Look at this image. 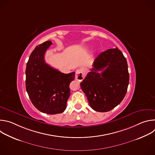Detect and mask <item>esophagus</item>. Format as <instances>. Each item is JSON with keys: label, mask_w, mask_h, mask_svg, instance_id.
<instances>
[{"label": "esophagus", "mask_w": 155, "mask_h": 155, "mask_svg": "<svg viewBox=\"0 0 155 155\" xmlns=\"http://www.w3.org/2000/svg\"><path fill=\"white\" fill-rule=\"evenodd\" d=\"M85 77V74L82 69H78L76 71L75 79L79 81H81Z\"/></svg>", "instance_id": "esophagus-1"}]
</instances>
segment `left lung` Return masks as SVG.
I'll use <instances>...</instances> for the list:
<instances>
[{
    "mask_svg": "<svg viewBox=\"0 0 155 155\" xmlns=\"http://www.w3.org/2000/svg\"><path fill=\"white\" fill-rule=\"evenodd\" d=\"M93 67L80 83L81 88L93 110L108 112L126 94L129 81L126 59L118 48L108 49L96 58Z\"/></svg>",
    "mask_w": 155,
    "mask_h": 155,
    "instance_id": "1",
    "label": "left lung"
}]
</instances>
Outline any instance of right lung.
<instances>
[{
    "mask_svg": "<svg viewBox=\"0 0 155 155\" xmlns=\"http://www.w3.org/2000/svg\"><path fill=\"white\" fill-rule=\"evenodd\" d=\"M52 44L49 40L37 46L26 69V88L32 104L39 111L50 115L65 110L71 94L69 84L75 74L62 73L45 62V52Z\"/></svg>",
    "mask_w": 155,
    "mask_h": 155,
    "instance_id": "obj_1",
    "label": "right lung"
}]
</instances>
